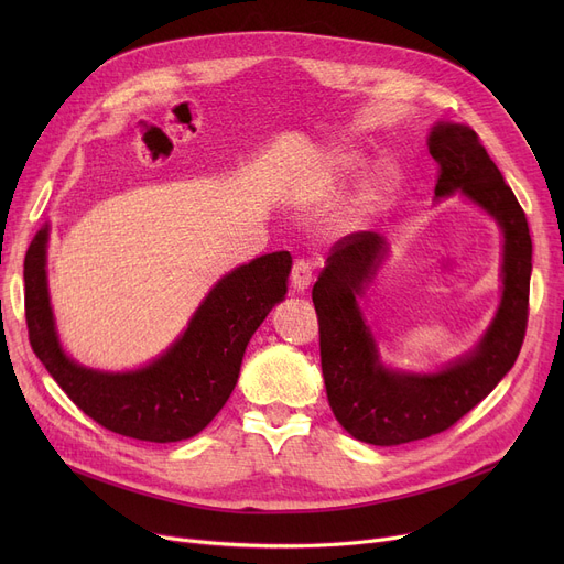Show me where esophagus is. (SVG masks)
<instances>
[{
	"label": "esophagus",
	"mask_w": 564,
	"mask_h": 564,
	"mask_svg": "<svg viewBox=\"0 0 564 564\" xmlns=\"http://www.w3.org/2000/svg\"><path fill=\"white\" fill-rule=\"evenodd\" d=\"M311 281H313V270H311V264H308L306 260H294V264H292V272H290L292 290H294V292H304V290H308Z\"/></svg>",
	"instance_id": "esophagus-1"
}]
</instances>
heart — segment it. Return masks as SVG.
<instances>
[{"instance_id":"heart-1","label":"heart","mask_w":564,"mask_h":564,"mask_svg":"<svg viewBox=\"0 0 564 564\" xmlns=\"http://www.w3.org/2000/svg\"><path fill=\"white\" fill-rule=\"evenodd\" d=\"M327 164L334 173H354L359 171L366 164L364 153L359 151H351V148H336V151L329 153ZM400 166L393 162H383L377 166V171L372 173L370 183L366 187V192L361 194L359 203H357V210H354V217H366L370 213H375L377 207L389 198V194L398 187L400 183Z\"/></svg>"}]
</instances>
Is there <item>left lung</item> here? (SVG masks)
Segmentation results:
<instances>
[{
	"instance_id": "left-lung-1",
	"label": "left lung",
	"mask_w": 564,
	"mask_h": 564,
	"mask_svg": "<svg viewBox=\"0 0 564 564\" xmlns=\"http://www.w3.org/2000/svg\"><path fill=\"white\" fill-rule=\"evenodd\" d=\"M427 148L438 162L436 198L459 192L500 226L502 294L485 336L464 357L436 372L393 370L379 361L359 308L389 245L372 230L334 245L313 285L324 387L336 421L372 446H400L453 427L510 372L525 336L532 242L514 192L468 126L436 123Z\"/></svg>"
}]
</instances>
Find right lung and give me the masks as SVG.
Segmentation results:
<instances>
[{"label": "right lung", "mask_w": 564, "mask_h": 564, "mask_svg": "<svg viewBox=\"0 0 564 564\" xmlns=\"http://www.w3.org/2000/svg\"><path fill=\"white\" fill-rule=\"evenodd\" d=\"M45 224L24 258L29 343L64 393L105 430L139 441H183L207 427L230 398L245 349L283 302L292 258L267 253L235 267L205 294L187 329L148 366L105 372L73 361L58 343L47 290Z\"/></svg>", "instance_id": "right-lung-1"}]
</instances>
